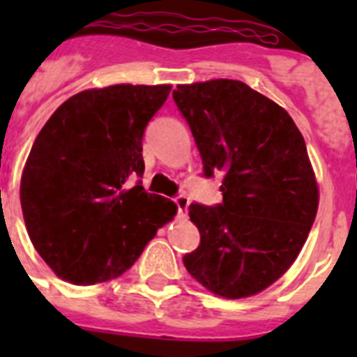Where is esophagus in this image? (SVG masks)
I'll return each mask as SVG.
<instances>
[{
	"instance_id": "1",
	"label": "esophagus",
	"mask_w": 357,
	"mask_h": 357,
	"mask_svg": "<svg viewBox=\"0 0 357 357\" xmlns=\"http://www.w3.org/2000/svg\"><path fill=\"white\" fill-rule=\"evenodd\" d=\"M175 204H176V207H178V213H181L182 216H185V213H188V207H189L188 195H178V197H175Z\"/></svg>"
}]
</instances>
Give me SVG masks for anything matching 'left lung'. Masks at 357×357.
Wrapping results in <instances>:
<instances>
[{"instance_id":"8db88e82","label":"left lung","mask_w":357,"mask_h":357,"mask_svg":"<svg viewBox=\"0 0 357 357\" xmlns=\"http://www.w3.org/2000/svg\"><path fill=\"white\" fill-rule=\"evenodd\" d=\"M173 100L200 151L204 175L223 173V202L189 206L200 230L184 266L225 298L273 284L304 247L318 209L305 141L282 107L239 80L176 85Z\"/></svg>"}]
</instances>
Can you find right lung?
Listing matches in <instances>:
<instances>
[{"label": "right lung", "instance_id": "right-lung-1", "mask_svg": "<svg viewBox=\"0 0 357 357\" xmlns=\"http://www.w3.org/2000/svg\"><path fill=\"white\" fill-rule=\"evenodd\" d=\"M172 85L119 84L66 100L31 146L21 176L28 236L71 284L116 279L176 206L146 193L143 134Z\"/></svg>", "mask_w": 357, "mask_h": 357}]
</instances>
